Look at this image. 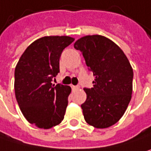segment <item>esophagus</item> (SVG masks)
Wrapping results in <instances>:
<instances>
[{"instance_id": "obj_1", "label": "esophagus", "mask_w": 151, "mask_h": 151, "mask_svg": "<svg viewBox=\"0 0 151 151\" xmlns=\"http://www.w3.org/2000/svg\"><path fill=\"white\" fill-rule=\"evenodd\" d=\"M78 88H79L78 86H72V89L73 90H78Z\"/></svg>"}]
</instances>
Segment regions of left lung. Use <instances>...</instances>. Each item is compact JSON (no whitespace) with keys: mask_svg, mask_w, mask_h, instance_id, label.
<instances>
[{"mask_svg":"<svg viewBox=\"0 0 151 151\" xmlns=\"http://www.w3.org/2000/svg\"><path fill=\"white\" fill-rule=\"evenodd\" d=\"M95 79L84 88L81 104L85 120L95 128H108L122 117L131 99L133 70L127 57L112 40L102 35H87L74 43Z\"/></svg>","mask_w":151,"mask_h":151,"instance_id":"1","label":"left lung"}]
</instances>
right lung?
Wrapping results in <instances>:
<instances>
[{
    "label": "right lung",
    "instance_id": "add662e5",
    "mask_svg": "<svg viewBox=\"0 0 151 151\" xmlns=\"http://www.w3.org/2000/svg\"><path fill=\"white\" fill-rule=\"evenodd\" d=\"M74 39L46 36L25 50L14 70L15 98L26 119L41 129H50L64 119L71 87L52 84L60 73L62 52Z\"/></svg>",
    "mask_w": 151,
    "mask_h": 151
}]
</instances>
